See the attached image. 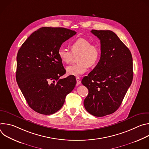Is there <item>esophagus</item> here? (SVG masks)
Here are the masks:
<instances>
[{
	"label": "esophagus",
	"instance_id": "esophagus-1",
	"mask_svg": "<svg viewBox=\"0 0 149 149\" xmlns=\"http://www.w3.org/2000/svg\"><path fill=\"white\" fill-rule=\"evenodd\" d=\"M76 80H77V84H81V80L79 77H76Z\"/></svg>",
	"mask_w": 149,
	"mask_h": 149
}]
</instances>
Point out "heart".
Listing matches in <instances>:
<instances>
[{
	"mask_svg": "<svg viewBox=\"0 0 149 149\" xmlns=\"http://www.w3.org/2000/svg\"><path fill=\"white\" fill-rule=\"evenodd\" d=\"M71 51L61 47L58 49V55L61 61L64 63H70L74 56H78L77 65L68 66L66 68L70 75L79 76L87 71L89 67L97 64L101 57V49L98 45L91 44V42L86 38H80L74 40L71 45Z\"/></svg>",
	"mask_w": 149,
	"mask_h": 149,
	"instance_id": "1",
	"label": "heart"
}]
</instances>
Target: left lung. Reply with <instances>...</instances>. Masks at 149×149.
<instances>
[{
	"label": "left lung",
	"mask_w": 149,
	"mask_h": 149,
	"mask_svg": "<svg viewBox=\"0 0 149 149\" xmlns=\"http://www.w3.org/2000/svg\"><path fill=\"white\" fill-rule=\"evenodd\" d=\"M91 32L100 40L101 57L93 70L82 79L88 90L84 105L90 114L103 117L119 108L131 86L133 58L129 49L113 31L93 29Z\"/></svg>",
	"instance_id": "1"
}]
</instances>
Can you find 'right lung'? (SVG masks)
I'll return each mask as SVG.
<instances>
[{"instance_id":"1","label":"right lung","mask_w":149,"mask_h":149,"mask_svg":"<svg viewBox=\"0 0 149 149\" xmlns=\"http://www.w3.org/2000/svg\"><path fill=\"white\" fill-rule=\"evenodd\" d=\"M76 33L64 28L42 27L32 33L18 51L17 83L29 107L39 114L50 115L59 110L75 86L73 76L59 78L66 71L58 51Z\"/></svg>"}]
</instances>
